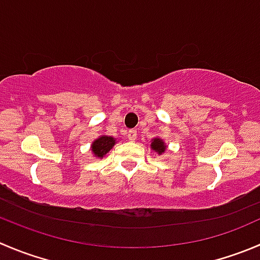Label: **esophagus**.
<instances>
[{
  "label": "esophagus",
  "mask_w": 260,
  "mask_h": 260,
  "mask_svg": "<svg viewBox=\"0 0 260 260\" xmlns=\"http://www.w3.org/2000/svg\"><path fill=\"white\" fill-rule=\"evenodd\" d=\"M127 136H128V140H129V141H135L136 138H137V131L129 129V131H128Z\"/></svg>",
  "instance_id": "1"
}]
</instances>
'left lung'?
I'll return each instance as SVG.
<instances>
[{
  "label": "left lung",
  "instance_id": "1",
  "mask_svg": "<svg viewBox=\"0 0 260 260\" xmlns=\"http://www.w3.org/2000/svg\"><path fill=\"white\" fill-rule=\"evenodd\" d=\"M151 150H153L155 152H157L158 155H162L166 150V145L161 138H153L151 141Z\"/></svg>",
  "mask_w": 260,
  "mask_h": 260
}]
</instances>
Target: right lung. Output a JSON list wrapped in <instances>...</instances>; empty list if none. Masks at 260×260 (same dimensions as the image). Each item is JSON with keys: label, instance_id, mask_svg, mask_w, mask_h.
Masks as SVG:
<instances>
[{"label": "right lung", "instance_id": "right-lung-1", "mask_svg": "<svg viewBox=\"0 0 260 260\" xmlns=\"http://www.w3.org/2000/svg\"><path fill=\"white\" fill-rule=\"evenodd\" d=\"M115 145V138L110 137V136H100L99 138L92 142L91 151L94 153L95 157H104L108 152L113 148Z\"/></svg>", "mask_w": 260, "mask_h": 260}]
</instances>
